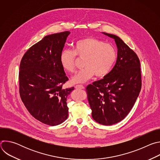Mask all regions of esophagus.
<instances>
[{
	"mask_svg": "<svg viewBox=\"0 0 160 160\" xmlns=\"http://www.w3.org/2000/svg\"><path fill=\"white\" fill-rule=\"evenodd\" d=\"M75 87L77 89H83L84 88V87L82 85H75Z\"/></svg>",
	"mask_w": 160,
	"mask_h": 160,
	"instance_id": "34e87169",
	"label": "esophagus"
}]
</instances>
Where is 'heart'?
<instances>
[{"mask_svg":"<svg viewBox=\"0 0 160 160\" xmlns=\"http://www.w3.org/2000/svg\"><path fill=\"white\" fill-rule=\"evenodd\" d=\"M73 49L63 50L60 54L59 61L65 71L73 73L76 69V56L84 59V68L72 77L73 83H84L94 75L99 78L106 76L117 59L115 48L94 37L78 40L74 43Z\"/></svg>","mask_w":160,"mask_h":160,"instance_id":"1","label":"heart"}]
</instances>
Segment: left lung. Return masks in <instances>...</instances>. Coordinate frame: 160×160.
I'll list each match as a JSON object with an SVG mask.
<instances>
[{"label":"left lung","instance_id":"left-lung-1","mask_svg":"<svg viewBox=\"0 0 160 160\" xmlns=\"http://www.w3.org/2000/svg\"><path fill=\"white\" fill-rule=\"evenodd\" d=\"M115 41L117 62L104 77L86 87L92 117L98 123L111 125L124 119L138 99L141 89L139 59L117 35L103 32Z\"/></svg>","mask_w":160,"mask_h":160}]
</instances>
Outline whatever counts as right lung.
Returning <instances> with one entry per match:
<instances>
[{
    "label": "right lung",
    "instance_id": "right-lung-1",
    "mask_svg": "<svg viewBox=\"0 0 160 160\" xmlns=\"http://www.w3.org/2000/svg\"><path fill=\"white\" fill-rule=\"evenodd\" d=\"M70 32L45 36L22 56L19 72V94L31 115L51 126L68 117L66 98L74 87L62 88L68 80L59 57Z\"/></svg>",
    "mask_w": 160,
    "mask_h": 160
}]
</instances>
